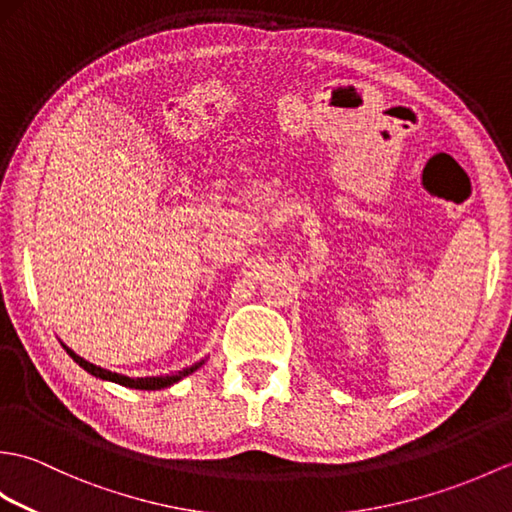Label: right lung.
I'll list each match as a JSON object with an SVG mask.
<instances>
[{
	"label": "right lung",
	"mask_w": 512,
	"mask_h": 512,
	"mask_svg": "<svg viewBox=\"0 0 512 512\" xmlns=\"http://www.w3.org/2000/svg\"><path fill=\"white\" fill-rule=\"evenodd\" d=\"M65 347V345H63ZM65 352H68L76 363H79L85 372H90L92 376H96V378H103V380H112V383H118V385H125V387H132V389H162V387H169V385H173V383H178L180 378H184V376H189L193 369H198L202 363H198V365H193V367H189V369H182V372H178V374H173V376H156V378H129V376H123V374H114V372H110V369H103V367H96V365H92V363H88L85 361V358H81L79 354H74L70 347H65Z\"/></svg>",
	"instance_id": "obj_1"
}]
</instances>
